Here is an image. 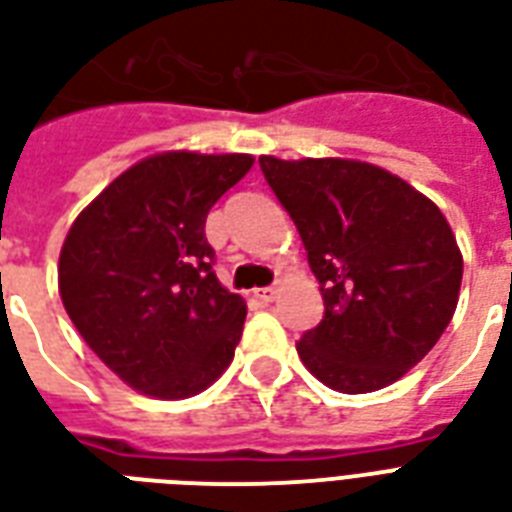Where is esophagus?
I'll return each instance as SVG.
<instances>
[{
	"mask_svg": "<svg viewBox=\"0 0 512 512\" xmlns=\"http://www.w3.org/2000/svg\"><path fill=\"white\" fill-rule=\"evenodd\" d=\"M256 299L261 301H275L277 299V293H280V288L277 285H269V288H256Z\"/></svg>",
	"mask_w": 512,
	"mask_h": 512,
	"instance_id": "obj_1",
	"label": "esophagus"
}]
</instances>
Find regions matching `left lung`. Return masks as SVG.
Returning <instances> with one entry per match:
<instances>
[{
	"label": "left lung",
	"instance_id": "1",
	"mask_svg": "<svg viewBox=\"0 0 512 512\" xmlns=\"http://www.w3.org/2000/svg\"><path fill=\"white\" fill-rule=\"evenodd\" d=\"M299 229L326 315L299 358L331 390L398 382L454 318L462 253L441 208L390 170L360 160L259 157Z\"/></svg>",
	"mask_w": 512,
	"mask_h": 512
}]
</instances>
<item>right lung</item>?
I'll return each mask as SVG.
<instances>
[{"label":"right lung","mask_w":512,"mask_h":512,"mask_svg":"<svg viewBox=\"0 0 512 512\" xmlns=\"http://www.w3.org/2000/svg\"><path fill=\"white\" fill-rule=\"evenodd\" d=\"M251 165V154H152L114 178L63 240L58 291L71 323L149 398H192L235 358L248 307L213 272L205 219Z\"/></svg>","instance_id":"right-lung-1"}]
</instances>
